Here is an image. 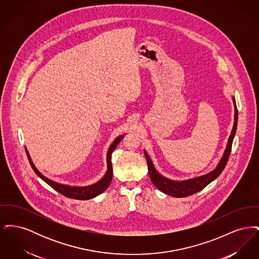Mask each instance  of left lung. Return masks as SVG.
Instances as JSON below:
<instances>
[{
  "instance_id": "obj_1",
  "label": "left lung",
  "mask_w": 259,
  "mask_h": 259,
  "mask_svg": "<svg viewBox=\"0 0 259 259\" xmlns=\"http://www.w3.org/2000/svg\"><path fill=\"white\" fill-rule=\"evenodd\" d=\"M233 103H234L235 108L234 125H233L232 131H231V135L229 136L228 143H227V146L224 150V153L222 155V159L219 162L217 168L213 171L208 172L204 176L190 179V180H186V181H182V182L172 181V180H169V179L163 177L162 175L156 171L152 161L148 156V152L145 150V155H146L147 162H148L149 178H150L151 182L153 183V185H155L163 193L178 198L190 196L194 193H197L198 191L202 190L203 188H205L207 185L210 184L213 180H215L222 174L223 169L225 168V166L227 164L228 158H229L231 148H232L233 139H234L236 130H237L238 110H237L236 101L234 98H233Z\"/></svg>"
}]
</instances>
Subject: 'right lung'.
<instances>
[{"instance_id":"add662e5","label":"right lung","mask_w":259,"mask_h":259,"mask_svg":"<svg viewBox=\"0 0 259 259\" xmlns=\"http://www.w3.org/2000/svg\"><path fill=\"white\" fill-rule=\"evenodd\" d=\"M124 135L117 137L110 146L108 153H107V164H108V169L107 172L105 174V176L97 182L94 185H88V186H71V185H62L58 184L56 182H53L50 179L46 178L41 172H39L36 168V166L34 165L33 161L30 157V154L26 149V153L28 156L29 162L31 164V167L33 168V170L37 174V176L44 181L46 182L48 185H50L54 190H56L57 192L61 193L62 195L66 196L68 198H72V199H77V200H88V199H92V198L96 197L100 195L101 193H103L111 184V179H112V166H111V153L112 151L115 149L116 146L120 143V141L123 139Z\"/></svg>"}]
</instances>
